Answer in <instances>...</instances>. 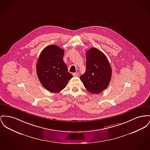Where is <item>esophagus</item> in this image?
I'll list each match as a JSON object with an SVG mask.
<instances>
[{
	"mask_svg": "<svg viewBox=\"0 0 150 150\" xmlns=\"http://www.w3.org/2000/svg\"><path fill=\"white\" fill-rule=\"evenodd\" d=\"M72 75H73L74 76H79V74H78V72L73 73V74H72Z\"/></svg>",
	"mask_w": 150,
	"mask_h": 150,
	"instance_id": "34e87169",
	"label": "esophagus"
}]
</instances>
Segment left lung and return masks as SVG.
<instances>
[{
	"instance_id": "left-lung-1",
	"label": "left lung",
	"mask_w": 150,
	"mask_h": 150,
	"mask_svg": "<svg viewBox=\"0 0 150 150\" xmlns=\"http://www.w3.org/2000/svg\"><path fill=\"white\" fill-rule=\"evenodd\" d=\"M112 77V69L105 54L96 48L86 53V70L80 76L88 92L98 94L108 87Z\"/></svg>"
}]
</instances>
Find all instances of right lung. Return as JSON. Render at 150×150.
<instances>
[{"mask_svg": "<svg viewBox=\"0 0 150 150\" xmlns=\"http://www.w3.org/2000/svg\"><path fill=\"white\" fill-rule=\"evenodd\" d=\"M64 50L55 45L46 46L40 54L37 63V74L42 86L57 93L66 87L72 78L63 60Z\"/></svg>", "mask_w": 150, "mask_h": 150, "instance_id": "add662e5", "label": "right lung"}]
</instances>
